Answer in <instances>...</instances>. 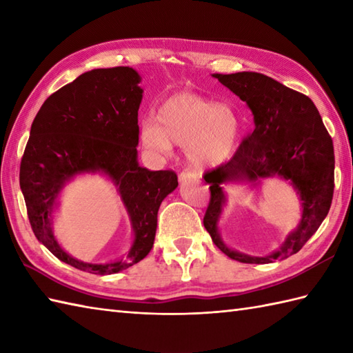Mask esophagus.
<instances>
[{
  "label": "esophagus",
  "mask_w": 353,
  "mask_h": 353,
  "mask_svg": "<svg viewBox=\"0 0 353 353\" xmlns=\"http://www.w3.org/2000/svg\"><path fill=\"white\" fill-rule=\"evenodd\" d=\"M197 179H199V174H197V172L188 171V170H185V171H182V172H181V174H179V181H181V182L197 181Z\"/></svg>",
  "instance_id": "1"
}]
</instances>
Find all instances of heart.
<instances>
[{
  "mask_svg": "<svg viewBox=\"0 0 353 353\" xmlns=\"http://www.w3.org/2000/svg\"><path fill=\"white\" fill-rule=\"evenodd\" d=\"M241 130L236 110L226 103L181 92L170 95L156 109L154 123L141 129V142L153 153L167 154L171 144L185 145L197 168L219 167L234 153Z\"/></svg>",
  "mask_w": 353,
  "mask_h": 353,
  "instance_id": "1",
  "label": "heart"
}]
</instances>
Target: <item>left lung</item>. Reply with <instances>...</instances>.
<instances>
[{
	"label": "left lung",
	"mask_w": 353,
	"mask_h": 353,
	"mask_svg": "<svg viewBox=\"0 0 353 353\" xmlns=\"http://www.w3.org/2000/svg\"><path fill=\"white\" fill-rule=\"evenodd\" d=\"M212 77L247 103L253 114L254 130L229 162L205 174V181L211 185L205 228L224 254L244 264H268L288 258L316 234L331 208L335 168L332 139L310 97L259 72L212 74ZM270 176L288 180L296 190L303 206L301 221L280 249L265 257H250L230 250L218 232L225 204L223 185H256Z\"/></svg>",
	"instance_id": "left-lung-1"
}]
</instances>
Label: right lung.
Wrapping results in <instances>:
<instances>
[{"mask_svg": "<svg viewBox=\"0 0 353 353\" xmlns=\"http://www.w3.org/2000/svg\"><path fill=\"white\" fill-rule=\"evenodd\" d=\"M141 76L129 66L81 74L51 94L37 112L19 168V185L36 238L65 264L114 274L152 250L162 200L177 188L174 171L138 163ZM111 179L132 223L131 250L118 261L91 265L72 259L52 234V212L64 185L80 174Z\"/></svg>", "mask_w": 353, "mask_h": 353, "instance_id": "add662e5", "label": "right lung"}]
</instances>
